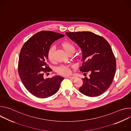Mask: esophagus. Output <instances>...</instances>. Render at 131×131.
<instances>
[{
	"label": "esophagus",
	"mask_w": 131,
	"mask_h": 131,
	"mask_svg": "<svg viewBox=\"0 0 131 131\" xmlns=\"http://www.w3.org/2000/svg\"><path fill=\"white\" fill-rule=\"evenodd\" d=\"M68 78H69V79H76L77 77H75V76H71V77H68Z\"/></svg>",
	"instance_id": "1"
}]
</instances>
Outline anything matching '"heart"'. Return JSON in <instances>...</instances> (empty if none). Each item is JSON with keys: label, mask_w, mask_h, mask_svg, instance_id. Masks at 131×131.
Wrapping results in <instances>:
<instances>
[{"label": "heart", "mask_w": 131, "mask_h": 131, "mask_svg": "<svg viewBox=\"0 0 131 131\" xmlns=\"http://www.w3.org/2000/svg\"><path fill=\"white\" fill-rule=\"evenodd\" d=\"M61 46L65 51V52L69 55L70 54H73L75 51V47L70 42L65 41L61 43ZM55 52V49L53 47H51L49 48L48 52V57L49 60L51 62L54 61V54ZM57 72L63 76H67L71 73L70 69L67 66H60L57 68Z\"/></svg>", "instance_id": "heart-1"}]
</instances>
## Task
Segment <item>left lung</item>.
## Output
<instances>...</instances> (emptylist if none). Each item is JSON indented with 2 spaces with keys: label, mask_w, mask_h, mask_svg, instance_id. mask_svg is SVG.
<instances>
[{
  "label": "left lung",
  "mask_w": 131,
  "mask_h": 131,
  "mask_svg": "<svg viewBox=\"0 0 131 131\" xmlns=\"http://www.w3.org/2000/svg\"><path fill=\"white\" fill-rule=\"evenodd\" d=\"M66 35L81 49L82 65L80 71L90 73L88 79H82L79 91L90 97L101 95L113 82L116 61L111 48L103 37L90 31L67 32Z\"/></svg>",
  "instance_id": "1"
}]
</instances>
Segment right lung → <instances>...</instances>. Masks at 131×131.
I'll return each mask as SVG.
<instances>
[{
	"label": "right lung",
	"mask_w": 131,
	"mask_h": 131,
	"mask_svg": "<svg viewBox=\"0 0 131 131\" xmlns=\"http://www.w3.org/2000/svg\"><path fill=\"white\" fill-rule=\"evenodd\" d=\"M64 36L51 31H41L30 37L21 50L18 63L19 76L25 88L37 97L46 98L55 94L64 79L60 76L45 79L43 76L51 71L47 64L51 45Z\"/></svg>",
	"instance_id": "obj_1"
}]
</instances>
